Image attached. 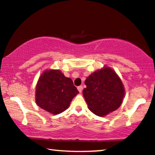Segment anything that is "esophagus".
I'll list each match as a JSON object with an SVG mask.
<instances>
[{
    "label": "esophagus",
    "mask_w": 155,
    "mask_h": 155,
    "mask_svg": "<svg viewBox=\"0 0 155 155\" xmlns=\"http://www.w3.org/2000/svg\"><path fill=\"white\" fill-rule=\"evenodd\" d=\"M77 89H78V91H79L81 93V92H82V91H83V86H78L77 87Z\"/></svg>",
    "instance_id": "esophagus-1"
}]
</instances>
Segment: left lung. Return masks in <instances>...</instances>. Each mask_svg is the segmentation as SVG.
Here are the masks:
<instances>
[{
    "mask_svg": "<svg viewBox=\"0 0 155 155\" xmlns=\"http://www.w3.org/2000/svg\"><path fill=\"white\" fill-rule=\"evenodd\" d=\"M83 95L88 108L98 116H104L122 104L125 91L120 78L108 67H104L87 77Z\"/></svg>",
    "mask_w": 155,
    "mask_h": 155,
    "instance_id": "8db88e82",
    "label": "left lung"
}]
</instances>
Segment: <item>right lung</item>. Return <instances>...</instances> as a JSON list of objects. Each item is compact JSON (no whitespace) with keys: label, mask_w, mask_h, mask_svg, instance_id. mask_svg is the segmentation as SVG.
Wrapping results in <instances>:
<instances>
[{"label":"right lung","mask_w":155,"mask_h":155,"mask_svg":"<svg viewBox=\"0 0 155 155\" xmlns=\"http://www.w3.org/2000/svg\"><path fill=\"white\" fill-rule=\"evenodd\" d=\"M79 93L73 81L59 70L45 71L36 86V103L41 108L52 114H59L69 107Z\"/></svg>","instance_id":"obj_1"}]
</instances>
